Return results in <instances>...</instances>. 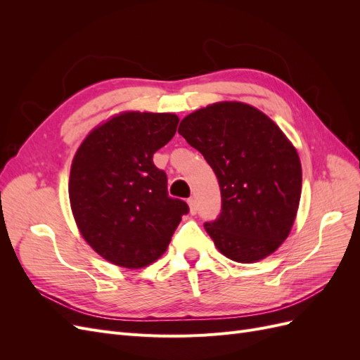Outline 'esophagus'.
<instances>
[{
  "instance_id": "esophagus-1",
  "label": "esophagus",
  "mask_w": 360,
  "mask_h": 360,
  "mask_svg": "<svg viewBox=\"0 0 360 360\" xmlns=\"http://www.w3.org/2000/svg\"><path fill=\"white\" fill-rule=\"evenodd\" d=\"M188 204H189V212L191 214H197V201H195V198H189L188 200Z\"/></svg>"
}]
</instances>
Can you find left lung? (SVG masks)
Instances as JSON below:
<instances>
[{
  "mask_svg": "<svg viewBox=\"0 0 360 360\" xmlns=\"http://www.w3.org/2000/svg\"><path fill=\"white\" fill-rule=\"evenodd\" d=\"M179 134L219 181L222 213L205 231L222 255L257 263L285 242L299 210L302 165L279 126L255 106L225 101L186 115Z\"/></svg>",
  "mask_w": 360,
  "mask_h": 360,
  "instance_id": "1",
  "label": "left lung"
}]
</instances>
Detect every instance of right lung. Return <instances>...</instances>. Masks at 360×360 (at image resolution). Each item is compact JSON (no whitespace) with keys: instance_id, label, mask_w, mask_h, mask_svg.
I'll return each mask as SVG.
<instances>
[{"instance_id":"right-lung-1","label":"right lung","mask_w":360,"mask_h":360,"mask_svg":"<svg viewBox=\"0 0 360 360\" xmlns=\"http://www.w3.org/2000/svg\"><path fill=\"white\" fill-rule=\"evenodd\" d=\"M180 118L123 111L96 126L76 150L69 200L76 226L94 252L126 269H143L165 254L188 204L168 197L167 174L153 155Z\"/></svg>"}]
</instances>
